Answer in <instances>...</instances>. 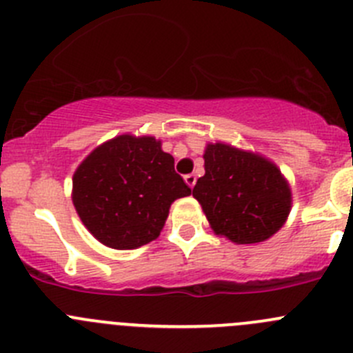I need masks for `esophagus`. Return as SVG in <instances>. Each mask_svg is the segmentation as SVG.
Listing matches in <instances>:
<instances>
[{
	"mask_svg": "<svg viewBox=\"0 0 353 353\" xmlns=\"http://www.w3.org/2000/svg\"><path fill=\"white\" fill-rule=\"evenodd\" d=\"M184 181H186L188 186L193 188L196 184V176L195 174H188V176H184Z\"/></svg>",
	"mask_w": 353,
	"mask_h": 353,
	"instance_id": "1",
	"label": "esophagus"
}]
</instances>
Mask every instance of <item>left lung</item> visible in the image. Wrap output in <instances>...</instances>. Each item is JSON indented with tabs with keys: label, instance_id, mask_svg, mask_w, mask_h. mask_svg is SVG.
Returning <instances> with one entry per match:
<instances>
[{
	"label": "left lung",
	"instance_id": "8db88e82",
	"mask_svg": "<svg viewBox=\"0 0 353 353\" xmlns=\"http://www.w3.org/2000/svg\"><path fill=\"white\" fill-rule=\"evenodd\" d=\"M205 174L193 196L216 235L258 243L275 235L291 212V188L279 167L258 153L230 144H207Z\"/></svg>",
	"mask_w": 353,
	"mask_h": 353
}]
</instances>
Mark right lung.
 Instances as JSON below:
<instances>
[{"label":"right lung","instance_id":"obj_1","mask_svg":"<svg viewBox=\"0 0 353 353\" xmlns=\"http://www.w3.org/2000/svg\"><path fill=\"white\" fill-rule=\"evenodd\" d=\"M192 193L172 154L151 136L123 134L95 148L72 176V203L101 243L127 251L160 235L170 203Z\"/></svg>","mask_w":353,"mask_h":353}]
</instances>
